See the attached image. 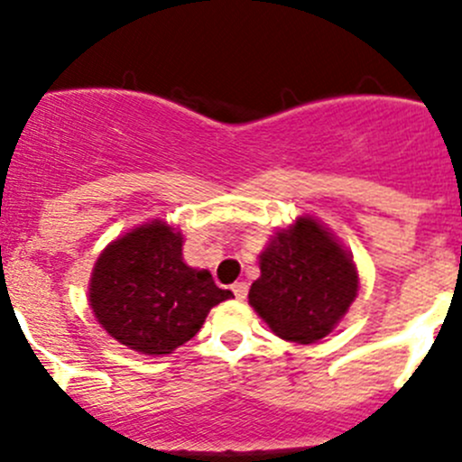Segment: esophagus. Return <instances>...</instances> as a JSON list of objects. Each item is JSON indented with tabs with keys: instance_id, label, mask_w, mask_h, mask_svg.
Here are the masks:
<instances>
[{
	"instance_id": "obj_1",
	"label": "esophagus",
	"mask_w": 462,
	"mask_h": 462,
	"mask_svg": "<svg viewBox=\"0 0 462 462\" xmlns=\"http://www.w3.org/2000/svg\"><path fill=\"white\" fill-rule=\"evenodd\" d=\"M232 292H235L236 300H245V295H248V283L245 282L232 283Z\"/></svg>"
}]
</instances>
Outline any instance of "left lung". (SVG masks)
Returning <instances> with one entry per match:
<instances>
[{
  "label": "left lung",
  "instance_id": "obj_1",
  "mask_svg": "<svg viewBox=\"0 0 462 462\" xmlns=\"http://www.w3.org/2000/svg\"><path fill=\"white\" fill-rule=\"evenodd\" d=\"M356 295L351 257L318 221L300 218L261 254V277L248 300L274 335L313 344L333 330Z\"/></svg>",
  "mask_w": 462,
  "mask_h": 462
}]
</instances>
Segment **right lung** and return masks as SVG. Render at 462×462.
Returning <instances> with one entry per match:
<instances>
[{"instance_id": "add662e5", "label": "right lung", "mask_w": 462, "mask_h": 462, "mask_svg": "<svg viewBox=\"0 0 462 462\" xmlns=\"http://www.w3.org/2000/svg\"><path fill=\"white\" fill-rule=\"evenodd\" d=\"M180 250L179 232L153 221L100 254L88 300L111 337L144 356H167L199 333L212 306L230 300L208 270L185 265Z\"/></svg>"}]
</instances>
